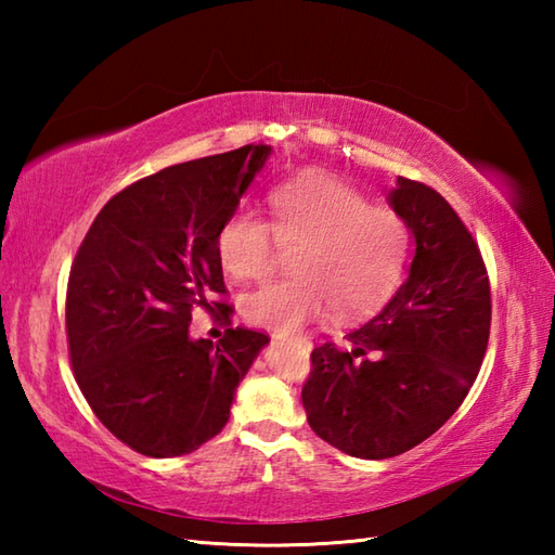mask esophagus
Masks as SVG:
<instances>
[{
	"mask_svg": "<svg viewBox=\"0 0 555 555\" xmlns=\"http://www.w3.org/2000/svg\"><path fill=\"white\" fill-rule=\"evenodd\" d=\"M302 344H308V340H305V338H302Z\"/></svg>",
	"mask_w": 555,
	"mask_h": 555,
	"instance_id": "34e87169",
	"label": "esophagus"
}]
</instances>
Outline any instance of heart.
Returning <instances> with one entry per match:
<instances>
[{
    "label": "heart",
    "instance_id": "b5f03b06",
    "mask_svg": "<svg viewBox=\"0 0 555 555\" xmlns=\"http://www.w3.org/2000/svg\"><path fill=\"white\" fill-rule=\"evenodd\" d=\"M267 221L238 209L217 235L221 267L238 281H264L279 245L293 255V279L247 293V324L291 334L322 317L352 320L374 310L403 279L410 253L408 219L391 205H372L358 188L332 176H302L269 195Z\"/></svg>",
    "mask_w": 555,
    "mask_h": 555
}]
</instances>
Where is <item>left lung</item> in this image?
I'll return each instance as SVG.
<instances>
[{"label":"left lung","instance_id":"8db88e82","mask_svg":"<svg viewBox=\"0 0 555 555\" xmlns=\"http://www.w3.org/2000/svg\"><path fill=\"white\" fill-rule=\"evenodd\" d=\"M391 205L417 243L405 284L344 346H317L302 384L312 431L364 460L405 453L443 427L473 388L491 332L489 271L455 209L403 176Z\"/></svg>","mask_w":555,"mask_h":555}]
</instances>
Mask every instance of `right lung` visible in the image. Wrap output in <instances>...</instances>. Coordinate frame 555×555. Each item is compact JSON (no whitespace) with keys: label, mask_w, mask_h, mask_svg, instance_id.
<instances>
[{"label":"right lung","mask_w":555,"mask_h":555,"mask_svg":"<svg viewBox=\"0 0 555 555\" xmlns=\"http://www.w3.org/2000/svg\"><path fill=\"white\" fill-rule=\"evenodd\" d=\"M250 143L173 164L116 193L92 221L66 286L76 384L116 439L176 457L229 422L235 386L269 336L233 328L217 235L269 157ZM205 309L228 326L211 347L186 324Z\"/></svg>","instance_id":"obj_1"}]
</instances>
